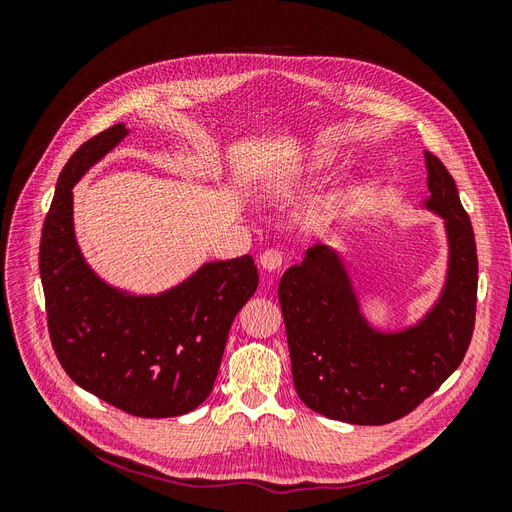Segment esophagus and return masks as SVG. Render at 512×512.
Returning <instances> with one entry per match:
<instances>
[{
	"mask_svg": "<svg viewBox=\"0 0 512 512\" xmlns=\"http://www.w3.org/2000/svg\"><path fill=\"white\" fill-rule=\"evenodd\" d=\"M284 265V256L277 252V250H267L265 254L260 256V267L265 271H280Z\"/></svg>",
	"mask_w": 512,
	"mask_h": 512,
	"instance_id": "esophagus-1",
	"label": "esophagus"
}]
</instances>
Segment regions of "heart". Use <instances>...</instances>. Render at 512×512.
Wrapping results in <instances>:
<instances>
[{
  "label": "heart",
  "instance_id": "1",
  "mask_svg": "<svg viewBox=\"0 0 512 512\" xmlns=\"http://www.w3.org/2000/svg\"><path fill=\"white\" fill-rule=\"evenodd\" d=\"M333 168H335V156H333V151L322 149V151H316L314 156H312V160H309V162L305 164V168H301V170H305V173H309V175L324 177V175H329ZM354 196H356V192H350V196L344 198L339 205H335L333 211H350V209H352Z\"/></svg>",
  "mask_w": 512,
  "mask_h": 512
}]
</instances>
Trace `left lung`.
<instances>
[{
  "mask_svg": "<svg viewBox=\"0 0 512 512\" xmlns=\"http://www.w3.org/2000/svg\"><path fill=\"white\" fill-rule=\"evenodd\" d=\"M427 209L446 220L448 277L440 301L416 327L380 333L359 312L344 262L312 245L280 282L292 380L303 404L352 425H386L410 414L461 365L476 320L474 230L455 179L425 151Z\"/></svg>",
  "mask_w": 512,
  "mask_h": 512,
  "instance_id": "1",
  "label": "left lung"
}]
</instances>
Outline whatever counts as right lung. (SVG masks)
Listing matches in <instances>:
<instances>
[{
  "instance_id": "1",
  "label": "right lung",
  "mask_w": 512,
  "mask_h": 512,
  "mask_svg": "<svg viewBox=\"0 0 512 512\" xmlns=\"http://www.w3.org/2000/svg\"><path fill=\"white\" fill-rule=\"evenodd\" d=\"M128 134L123 123L89 138L61 170L40 239L51 344L66 374L132 416L192 412L218 378L230 324L258 288L254 258L209 262L158 297L106 286L79 252L72 185Z\"/></svg>"
}]
</instances>
